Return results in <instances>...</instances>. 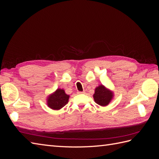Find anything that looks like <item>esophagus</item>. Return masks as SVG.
I'll list each match as a JSON object with an SVG mask.
<instances>
[{"label":"esophagus","mask_w":159,"mask_h":159,"mask_svg":"<svg viewBox=\"0 0 159 159\" xmlns=\"http://www.w3.org/2000/svg\"><path fill=\"white\" fill-rule=\"evenodd\" d=\"M78 94H83V93H85V91H78Z\"/></svg>","instance_id":"obj_1"}]
</instances>
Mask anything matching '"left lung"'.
I'll return each instance as SVG.
<instances>
[{
    "instance_id": "8db88e82",
    "label": "left lung",
    "mask_w": 159,
    "mask_h": 159,
    "mask_svg": "<svg viewBox=\"0 0 159 159\" xmlns=\"http://www.w3.org/2000/svg\"><path fill=\"white\" fill-rule=\"evenodd\" d=\"M93 97L96 103L100 106L105 107L111 102V100L113 99L114 94L113 91L101 84L95 89V93Z\"/></svg>"
}]
</instances>
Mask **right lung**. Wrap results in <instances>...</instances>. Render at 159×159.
<instances>
[{
    "mask_svg": "<svg viewBox=\"0 0 159 159\" xmlns=\"http://www.w3.org/2000/svg\"><path fill=\"white\" fill-rule=\"evenodd\" d=\"M70 95L66 94L64 89L57 88L54 92L47 97L46 103L53 110H60L68 103Z\"/></svg>",
    "mask_w": 159,
    "mask_h": 159,
    "instance_id": "obj_1",
    "label": "right lung"
}]
</instances>
